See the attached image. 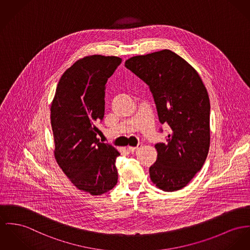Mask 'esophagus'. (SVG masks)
Returning a JSON list of instances; mask_svg holds the SVG:
<instances>
[{
  "mask_svg": "<svg viewBox=\"0 0 250 250\" xmlns=\"http://www.w3.org/2000/svg\"><path fill=\"white\" fill-rule=\"evenodd\" d=\"M142 147V144H139L137 146H128V150L130 152H136L138 149H140Z\"/></svg>",
  "mask_w": 250,
  "mask_h": 250,
  "instance_id": "34e87169",
  "label": "esophagus"
}]
</instances>
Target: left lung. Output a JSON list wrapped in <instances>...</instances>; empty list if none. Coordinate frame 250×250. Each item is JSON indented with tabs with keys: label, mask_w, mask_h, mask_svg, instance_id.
<instances>
[{
	"label": "left lung",
	"mask_w": 250,
	"mask_h": 250,
	"mask_svg": "<svg viewBox=\"0 0 250 250\" xmlns=\"http://www.w3.org/2000/svg\"><path fill=\"white\" fill-rule=\"evenodd\" d=\"M125 65L149 85L161 124L171 128L167 143L155 145L149 167L157 188H185L204 166L210 145V103L195 68L169 49L129 58Z\"/></svg>",
	"instance_id": "8db88e82"
}]
</instances>
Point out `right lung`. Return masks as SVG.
<instances>
[{"label":"right lung","mask_w":250,"mask_h":250,"mask_svg":"<svg viewBox=\"0 0 250 250\" xmlns=\"http://www.w3.org/2000/svg\"><path fill=\"white\" fill-rule=\"evenodd\" d=\"M122 59L90 55L79 59L62 75L50 105L54 156L78 189L93 196L118 181L114 146L101 143L97 124L104 115L105 83Z\"/></svg>","instance_id":"1"}]
</instances>
